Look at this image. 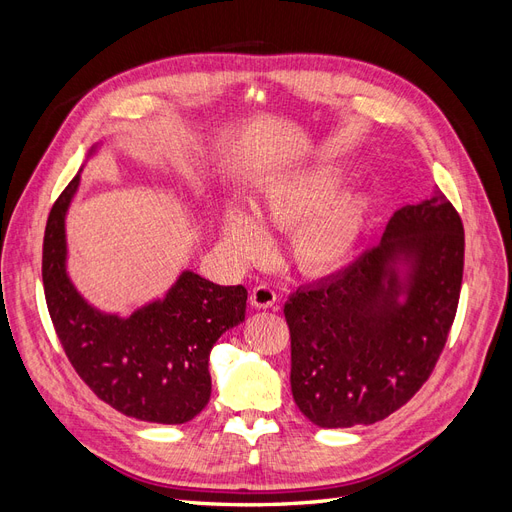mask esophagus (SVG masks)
<instances>
[{
    "instance_id": "1",
    "label": "esophagus",
    "mask_w": 512,
    "mask_h": 512,
    "mask_svg": "<svg viewBox=\"0 0 512 512\" xmlns=\"http://www.w3.org/2000/svg\"><path fill=\"white\" fill-rule=\"evenodd\" d=\"M250 303L252 307L256 309H269V307H275L277 303V292L267 286V284H260L256 286L252 292H250Z\"/></svg>"
}]
</instances>
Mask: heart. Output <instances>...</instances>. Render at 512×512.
Wrapping results in <instances>:
<instances>
[{"mask_svg": "<svg viewBox=\"0 0 512 512\" xmlns=\"http://www.w3.org/2000/svg\"><path fill=\"white\" fill-rule=\"evenodd\" d=\"M342 168L314 166L275 179L252 213L226 207L220 215L222 239L241 262H256L269 254L267 228L290 230V256L303 273L327 275L350 258L369 211L361 192H344Z\"/></svg>", "mask_w": 512, "mask_h": 512, "instance_id": "1", "label": "heart"}]
</instances>
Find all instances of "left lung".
<instances>
[{
  "mask_svg": "<svg viewBox=\"0 0 512 512\" xmlns=\"http://www.w3.org/2000/svg\"><path fill=\"white\" fill-rule=\"evenodd\" d=\"M463 245L459 213L436 190L395 211L382 243L348 269L292 294L290 386L309 421L371 425L416 395L453 327Z\"/></svg>",
  "mask_w": 512,
  "mask_h": 512,
  "instance_id": "left-lung-1",
  "label": "left lung"
}]
</instances>
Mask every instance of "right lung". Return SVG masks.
I'll list each match as a JSON object with an SVG mask.
<instances>
[{
  "label": "right lung",
  "mask_w": 512,
  "mask_h": 512,
  "mask_svg": "<svg viewBox=\"0 0 512 512\" xmlns=\"http://www.w3.org/2000/svg\"><path fill=\"white\" fill-rule=\"evenodd\" d=\"M76 188L79 175L55 200L42 243L44 299L61 348L81 380L117 412L147 423H188L211 397V348L245 320L247 290L183 271L162 301L130 318L98 312L66 273L64 220Z\"/></svg>",
  "instance_id": "1"
}]
</instances>
